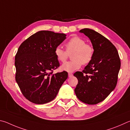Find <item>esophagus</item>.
Instances as JSON below:
<instances>
[{"instance_id":"34e87169","label":"esophagus","mask_w":130,"mask_h":130,"mask_svg":"<svg viewBox=\"0 0 130 130\" xmlns=\"http://www.w3.org/2000/svg\"><path fill=\"white\" fill-rule=\"evenodd\" d=\"M72 76H73V74L72 73H69V77H70V78H71Z\"/></svg>"}]
</instances>
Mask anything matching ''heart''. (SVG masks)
Here are the masks:
<instances>
[{"instance_id":"1","label":"heart","mask_w":130,"mask_h":130,"mask_svg":"<svg viewBox=\"0 0 130 130\" xmlns=\"http://www.w3.org/2000/svg\"><path fill=\"white\" fill-rule=\"evenodd\" d=\"M66 51L60 46L55 48L54 54L58 60L65 62L69 58V54H72L71 61L63 63L61 66V70L67 72H73L81 67L82 64L87 65L92 60L94 55V48L90 44L86 43L83 39L78 36L71 38L65 44Z\"/></svg>"}]
</instances>
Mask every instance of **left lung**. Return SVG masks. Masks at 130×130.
Instances as JSON below:
<instances>
[{
    "instance_id": "1",
    "label": "left lung",
    "mask_w": 130,
    "mask_h": 130,
    "mask_svg": "<svg viewBox=\"0 0 130 130\" xmlns=\"http://www.w3.org/2000/svg\"><path fill=\"white\" fill-rule=\"evenodd\" d=\"M79 32L90 39L94 55L82 72L74 74L78 80L75 93L83 103L96 104L115 89L120 68V58L116 47L101 34L89 28Z\"/></svg>"
}]
</instances>
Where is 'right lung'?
Listing matches in <instances>:
<instances>
[{
	"instance_id": "obj_1",
	"label": "right lung",
	"mask_w": 130,
	"mask_h": 130,
	"mask_svg": "<svg viewBox=\"0 0 130 130\" xmlns=\"http://www.w3.org/2000/svg\"><path fill=\"white\" fill-rule=\"evenodd\" d=\"M64 34L40 31L23 42L15 55V79L24 96L42 104L54 100L68 78L66 71L53 74L59 66L55 49L66 38Z\"/></svg>"
}]
</instances>
